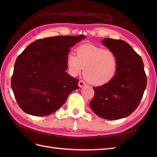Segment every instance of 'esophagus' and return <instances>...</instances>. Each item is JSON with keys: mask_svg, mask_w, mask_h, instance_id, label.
<instances>
[{"mask_svg": "<svg viewBox=\"0 0 157 157\" xmlns=\"http://www.w3.org/2000/svg\"><path fill=\"white\" fill-rule=\"evenodd\" d=\"M85 85H86V84H85V82H84V81H83V80H79V81L78 86H79L80 88L84 87V86Z\"/></svg>", "mask_w": 157, "mask_h": 157, "instance_id": "obj_1", "label": "esophagus"}]
</instances>
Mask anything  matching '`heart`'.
<instances>
[{"label": "heart", "instance_id": "b5f03b06", "mask_svg": "<svg viewBox=\"0 0 157 157\" xmlns=\"http://www.w3.org/2000/svg\"><path fill=\"white\" fill-rule=\"evenodd\" d=\"M67 67L70 75L77 76L84 69V77L90 84L100 86L114 78L118 68V59L114 52L91 44L79 46L76 55L69 53Z\"/></svg>", "mask_w": 157, "mask_h": 157}]
</instances>
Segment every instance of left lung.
Returning a JSON list of instances; mask_svg holds the SVG:
<instances>
[{"mask_svg": "<svg viewBox=\"0 0 157 157\" xmlns=\"http://www.w3.org/2000/svg\"><path fill=\"white\" fill-rule=\"evenodd\" d=\"M102 43L116 55L118 68L108 84L94 87L90 106L98 117L115 120L126 117L138 107L147 84L144 63L128 43L105 38Z\"/></svg>", "mask_w": 157, "mask_h": 157, "instance_id": "8db88e82", "label": "left lung"}]
</instances>
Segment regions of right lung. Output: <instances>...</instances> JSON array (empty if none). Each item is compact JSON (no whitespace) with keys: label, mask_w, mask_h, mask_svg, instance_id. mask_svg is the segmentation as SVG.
<instances>
[{"label":"right lung","mask_w":157,"mask_h":157,"mask_svg":"<svg viewBox=\"0 0 157 157\" xmlns=\"http://www.w3.org/2000/svg\"><path fill=\"white\" fill-rule=\"evenodd\" d=\"M86 36H59L33 42L17 58L11 88L23 111L47 116L78 89L79 80L65 71L70 47Z\"/></svg>","instance_id":"obj_1"}]
</instances>
